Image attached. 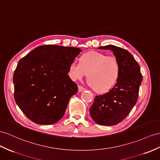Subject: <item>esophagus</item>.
Here are the masks:
<instances>
[{"label":"esophagus","instance_id":"34e87169","mask_svg":"<svg viewBox=\"0 0 160 160\" xmlns=\"http://www.w3.org/2000/svg\"><path fill=\"white\" fill-rule=\"evenodd\" d=\"M84 90H85V88L82 87V86H80V85L78 86V91L79 92L83 91H84Z\"/></svg>","mask_w":160,"mask_h":160}]
</instances>
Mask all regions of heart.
Wrapping results in <instances>:
<instances>
[{"label":"heart","mask_w":160,"mask_h":160,"mask_svg":"<svg viewBox=\"0 0 160 160\" xmlns=\"http://www.w3.org/2000/svg\"><path fill=\"white\" fill-rule=\"evenodd\" d=\"M120 61L113 55L91 51L82 55L80 62L73 60L69 65V75L73 80L87 75V82L97 92L104 93L111 90L119 79Z\"/></svg>","instance_id":"1"}]
</instances>
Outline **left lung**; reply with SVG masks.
Returning <instances> with one entry per match:
<instances>
[{
	"mask_svg": "<svg viewBox=\"0 0 160 160\" xmlns=\"http://www.w3.org/2000/svg\"><path fill=\"white\" fill-rule=\"evenodd\" d=\"M98 48L111 50L120 61L121 71L115 86L108 92L95 97L90 114L98 124L113 126L124 120L137 103L142 76L137 61L126 49L114 45Z\"/></svg>",
	"mask_w": 160,
	"mask_h": 160,
	"instance_id": "obj_1",
	"label": "left lung"
}]
</instances>
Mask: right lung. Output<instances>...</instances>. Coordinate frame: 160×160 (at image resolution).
<instances>
[{"label": "right lung", "mask_w": 160, "mask_h": 160, "mask_svg": "<svg viewBox=\"0 0 160 160\" xmlns=\"http://www.w3.org/2000/svg\"><path fill=\"white\" fill-rule=\"evenodd\" d=\"M80 48L43 45L20 59L13 74L14 98L27 118L48 125L64 115L78 86L68 76L69 65Z\"/></svg>", "instance_id": "1"}]
</instances>
